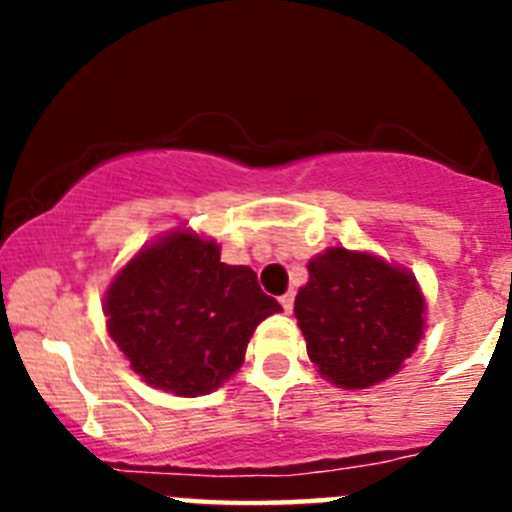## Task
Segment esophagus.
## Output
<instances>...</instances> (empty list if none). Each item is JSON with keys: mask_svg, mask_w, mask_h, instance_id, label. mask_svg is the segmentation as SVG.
Here are the masks:
<instances>
[{"mask_svg": "<svg viewBox=\"0 0 512 512\" xmlns=\"http://www.w3.org/2000/svg\"><path fill=\"white\" fill-rule=\"evenodd\" d=\"M279 302H282L284 312H292V307H295V292H284V295L279 297Z\"/></svg>", "mask_w": 512, "mask_h": 512, "instance_id": "1", "label": "esophagus"}]
</instances>
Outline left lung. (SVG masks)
<instances>
[{
	"mask_svg": "<svg viewBox=\"0 0 512 512\" xmlns=\"http://www.w3.org/2000/svg\"><path fill=\"white\" fill-rule=\"evenodd\" d=\"M295 315L320 374L346 390L392 377L423 336L425 302L408 271L328 248L307 264Z\"/></svg>",
	"mask_w": 512,
	"mask_h": 512,
	"instance_id": "left-lung-1",
	"label": "left lung"
}]
</instances>
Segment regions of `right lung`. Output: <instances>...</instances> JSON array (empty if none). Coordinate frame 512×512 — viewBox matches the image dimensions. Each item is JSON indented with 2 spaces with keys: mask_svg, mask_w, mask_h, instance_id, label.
I'll list each match as a JSON object with an SVG mask.
<instances>
[{
  "mask_svg": "<svg viewBox=\"0 0 512 512\" xmlns=\"http://www.w3.org/2000/svg\"><path fill=\"white\" fill-rule=\"evenodd\" d=\"M282 310L256 271L220 261V248L174 233L143 251L107 289L112 341L151 387L207 395L243 364L248 338Z\"/></svg>",
  "mask_w": 512,
  "mask_h": 512,
  "instance_id": "obj_1",
  "label": "right lung"
}]
</instances>
